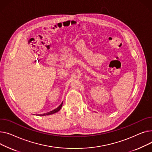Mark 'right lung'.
Returning a JSON list of instances; mask_svg holds the SVG:
<instances>
[{"label":"right lung","instance_id":"add662e5","mask_svg":"<svg viewBox=\"0 0 152 152\" xmlns=\"http://www.w3.org/2000/svg\"><path fill=\"white\" fill-rule=\"evenodd\" d=\"M62 102L61 103V105H59V106L58 107H57V108L55 109V110H52V111H51V112H48V113H43V114H42V115H40V116H45V115H52V114H53V113H56V112H58V111L60 110V109H61V107H62Z\"/></svg>","mask_w":152,"mask_h":152}]
</instances>
